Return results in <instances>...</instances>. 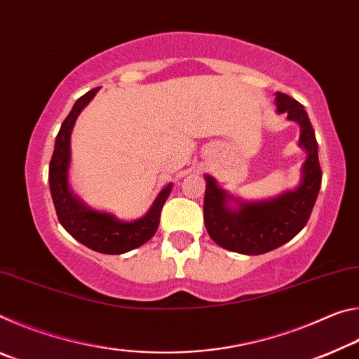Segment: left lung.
<instances>
[{
  "label": "left lung",
  "instance_id": "1",
  "mask_svg": "<svg viewBox=\"0 0 359 359\" xmlns=\"http://www.w3.org/2000/svg\"><path fill=\"white\" fill-rule=\"evenodd\" d=\"M277 111L301 125L299 144L307 150L302 184L276 199L241 204L239 210L226 208L228 196L205 175L204 223L212 239L223 248L244 255H261L283 245L306 226L321 187L318 144L302 104L285 93H277Z\"/></svg>",
  "mask_w": 359,
  "mask_h": 359
}]
</instances>
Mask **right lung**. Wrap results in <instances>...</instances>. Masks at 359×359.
Returning a JSON list of instances; mask_svg holds the SVG:
<instances>
[{
	"label": "right lung",
	"instance_id": "right-lung-1",
	"mask_svg": "<svg viewBox=\"0 0 359 359\" xmlns=\"http://www.w3.org/2000/svg\"><path fill=\"white\" fill-rule=\"evenodd\" d=\"M96 92L98 88H93L81 96L62 123V128L55 139L50 165H48V184H50V193L58 220L72 238L100 253L120 255L141 247L154 238L158 224H160L161 209L172 190V185L169 184L166 188H163L147 215L136 222H120L115 220V217L111 214L85 208L71 193L68 185L71 131L77 115L88 104Z\"/></svg>",
	"mask_w": 359,
	"mask_h": 359
}]
</instances>
